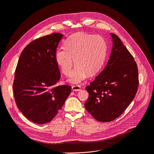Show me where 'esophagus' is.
<instances>
[{
	"mask_svg": "<svg viewBox=\"0 0 154 154\" xmlns=\"http://www.w3.org/2000/svg\"><path fill=\"white\" fill-rule=\"evenodd\" d=\"M72 89L73 91H79L81 90V86H72Z\"/></svg>",
	"mask_w": 154,
	"mask_h": 154,
	"instance_id": "obj_1",
	"label": "esophagus"
}]
</instances>
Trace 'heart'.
I'll return each instance as SVG.
<instances>
[{"instance_id":"obj_1","label":"heart","mask_w":154,"mask_h":154,"mask_svg":"<svg viewBox=\"0 0 154 154\" xmlns=\"http://www.w3.org/2000/svg\"><path fill=\"white\" fill-rule=\"evenodd\" d=\"M106 55V44L103 38L85 33L73 34L64 43V49L57 50L55 60L61 72L69 76L73 61L75 68L69 79L79 83L88 77L96 75L103 66Z\"/></svg>"}]
</instances>
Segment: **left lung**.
Listing matches in <instances>:
<instances>
[{"label":"left lung","instance_id":"left-lung-1","mask_svg":"<svg viewBox=\"0 0 154 154\" xmlns=\"http://www.w3.org/2000/svg\"><path fill=\"white\" fill-rule=\"evenodd\" d=\"M113 46L103 71L86 88L89 98L87 111L100 122L112 121L131 103L137 92L138 67L133 56L121 39L110 33Z\"/></svg>","mask_w":154,"mask_h":154}]
</instances>
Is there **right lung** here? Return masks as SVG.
Listing matches in <instances>:
<instances>
[{
	"label": "right lung",
	"mask_w": 154,
	"mask_h": 154,
	"mask_svg": "<svg viewBox=\"0 0 154 154\" xmlns=\"http://www.w3.org/2000/svg\"><path fill=\"white\" fill-rule=\"evenodd\" d=\"M63 36L54 33L34 40L23 50L16 66L13 86L16 103L34 123L53 120L72 91L68 85H56L61 75L55 54Z\"/></svg>",
	"instance_id": "1"
}]
</instances>
